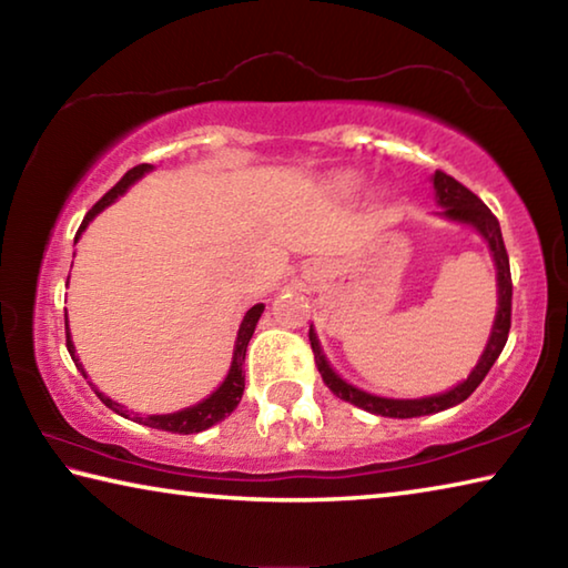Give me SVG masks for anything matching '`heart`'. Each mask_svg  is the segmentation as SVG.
I'll return each mask as SVG.
<instances>
[{
	"label": "heart",
	"instance_id": "b5f03b06",
	"mask_svg": "<svg viewBox=\"0 0 568 568\" xmlns=\"http://www.w3.org/2000/svg\"><path fill=\"white\" fill-rule=\"evenodd\" d=\"M358 178L355 175H338L333 180V190L341 192V195H348V192H353L355 187H358Z\"/></svg>",
	"mask_w": 568,
	"mask_h": 568
}]
</instances>
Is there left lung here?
I'll return each instance as SVG.
<instances>
[{
    "label": "left lung",
    "mask_w": 568,
    "mask_h": 568,
    "mask_svg": "<svg viewBox=\"0 0 568 568\" xmlns=\"http://www.w3.org/2000/svg\"><path fill=\"white\" fill-rule=\"evenodd\" d=\"M434 190H436L438 205L444 207V210H440V215L448 217V220H458V223L474 225L478 233L486 237L488 247H491V255H494V263H496V281H498L496 321H494L491 335H488L486 351L478 358L476 368L470 371V376L464 383H458L456 388H450L446 393H438V396L416 398V400L371 396V393H365L361 388L351 386V383H345L338 376V373L331 368L328 361H325V355L321 351V343H318V335H315L313 328H311V333H307V335H311V348H313V355H315V365H318L325 386H328L338 398L348 400V403H353V406H358V408L368 410V413H376V416L416 418V416H428V413L454 408V406H458V403H464L470 396V393H474L480 386V381L486 378V373L491 371V365L496 363L498 355H501L504 345L508 341V328H511V291H514L511 267H508V253H506V245H504V237H501V225H498L496 215L484 203H480L474 192L460 185L458 180L446 175V172L436 170Z\"/></svg>",
    "instance_id": "left-lung-1"
}]
</instances>
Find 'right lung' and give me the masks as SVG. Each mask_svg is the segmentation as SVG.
Masks as SVG:
<instances>
[{
	"mask_svg": "<svg viewBox=\"0 0 568 568\" xmlns=\"http://www.w3.org/2000/svg\"><path fill=\"white\" fill-rule=\"evenodd\" d=\"M150 170H152V165H148V162H145V165H138V168H132V170L124 172V178L118 182V185H114L102 200H98V203L92 205L90 213L84 215L82 225H80V230H77V235H74V243H77V240H80L82 230L90 225V220H92L94 215H100L104 207L112 205L114 200H118V197L122 195V192L132 185V182H138V180H140L142 175H145V172H150ZM263 311H265V305L257 303V305H253V307H250V311L245 313V318H243V323H240V331H237V341H235V351H233V365H230V371H227V376H225V381H223V386H220V388L213 393V396H207L205 400H200L197 406L182 408V410H178V413H168V416H148V418H145V416H140V413H130L128 408L120 406V403H114L112 398L104 396V393H100L98 388H94V393H98V398L104 403V406L112 408L114 413H120V416H124V418L134 420V423H142V426L160 428V430H170V434H185V436H187V434H200V430L215 426L217 420H223L225 416H230V413H233L235 406L240 403V398H243V390H245V376H243L245 351H247L250 338H253L255 325H257V321H261ZM64 331H67V351H70V355H72V361H74L77 368L82 371V376L88 378V373H84L80 358H77V355H74V345H72V338H70V328H67V313H64Z\"/></svg>",
	"mask_w": 568,
	"mask_h": 568,
	"instance_id": "1",
	"label": "right lung"
}]
</instances>
